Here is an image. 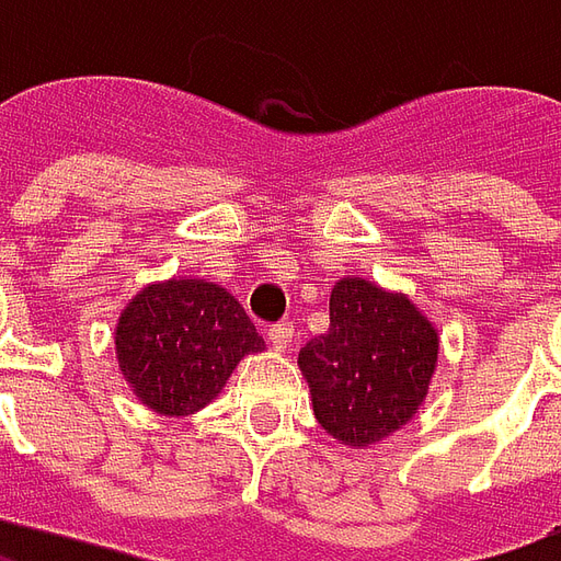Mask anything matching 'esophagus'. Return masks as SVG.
Instances as JSON below:
<instances>
[{
	"label": "esophagus",
	"instance_id": "esophagus-1",
	"mask_svg": "<svg viewBox=\"0 0 561 561\" xmlns=\"http://www.w3.org/2000/svg\"><path fill=\"white\" fill-rule=\"evenodd\" d=\"M270 344H273V347H276V351H288V347H291V342H294V327L291 323H273V327H270Z\"/></svg>",
	"mask_w": 561,
	"mask_h": 561
}]
</instances>
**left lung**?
<instances>
[{
	"instance_id": "8db88e82",
	"label": "left lung",
	"mask_w": 561,
	"mask_h": 561,
	"mask_svg": "<svg viewBox=\"0 0 561 561\" xmlns=\"http://www.w3.org/2000/svg\"><path fill=\"white\" fill-rule=\"evenodd\" d=\"M437 351V330L408 297L365 279L335 282L330 330L300 347L323 431L368 446L408 425L428 392Z\"/></svg>"
}]
</instances>
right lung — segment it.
<instances>
[{
    "mask_svg": "<svg viewBox=\"0 0 561 561\" xmlns=\"http://www.w3.org/2000/svg\"><path fill=\"white\" fill-rule=\"evenodd\" d=\"M259 351L264 339L243 306L205 279L148 285L115 330V354L133 392L165 416L210 404L240 356Z\"/></svg>",
    "mask_w": 561,
    "mask_h": 561,
    "instance_id": "obj_1",
    "label": "right lung"
}]
</instances>
